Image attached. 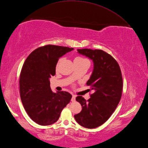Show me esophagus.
<instances>
[{"label": "esophagus", "instance_id": "obj_1", "mask_svg": "<svg viewBox=\"0 0 148 148\" xmlns=\"http://www.w3.org/2000/svg\"><path fill=\"white\" fill-rule=\"evenodd\" d=\"M75 99H76V96L73 95H72V97H71V101L72 102H75Z\"/></svg>", "mask_w": 148, "mask_h": 148}]
</instances>
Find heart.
Masks as SVG:
<instances>
[{"label":"heart","instance_id":"heart-1","mask_svg":"<svg viewBox=\"0 0 148 148\" xmlns=\"http://www.w3.org/2000/svg\"><path fill=\"white\" fill-rule=\"evenodd\" d=\"M74 60H75V61H85V60H85V58H82V57L77 56V57L75 58L74 59ZM61 61H62V59H60V60H59L58 63L61 62Z\"/></svg>","mask_w":148,"mask_h":148}]
</instances>
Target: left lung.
<instances>
[{
    "label": "left lung",
    "mask_w": 148,
    "mask_h": 148,
    "mask_svg": "<svg viewBox=\"0 0 148 148\" xmlns=\"http://www.w3.org/2000/svg\"><path fill=\"white\" fill-rule=\"evenodd\" d=\"M78 53L92 60L93 70L86 85L94 93L87 101L77 97L82 109L74 117L83 127L93 129L106 122L116 110L122 92V73L117 61L101 49H77Z\"/></svg>",
    "instance_id": "1"
}]
</instances>
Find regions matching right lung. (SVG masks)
<instances>
[{
    "mask_svg": "<svg viewBox=\"0 0 148 148\" xmlns=\"http://www.w3.org/2000/svg\"><path fill=\"white\" fill-rule=\"evenodd\" d=\"M73 48L46 45L34 50L25 61L19 79L21 99L31 119L41 125L55 123L71 99L67 92L54 93L49 78L56 73L60 57Z\"/></svg>",
    "mask_w": 148,
    "mask_h": 148,
    "instance_id": "add662e5",
    "label": "right lung"
}]
</instances>
